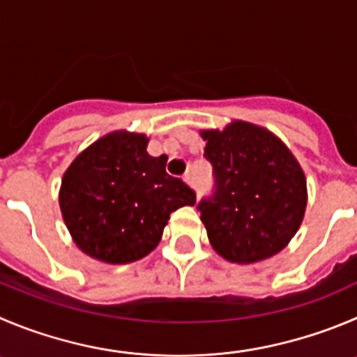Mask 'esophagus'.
<instances>
[{
    "instance_id": "esophagus-1",
    "label": "esophagus",
    "mask_w": 357,
    "mask_h": 357,
    "mask_svg": "<svg viewBox=\"0 0 357 357\" xmlns=\"http://www.w3.org/2000/svg\"><path fill=\"white\" fill-rule=\"evenodd\" d=\"M183 179H185L188 185H194V178H192V172H186V174L183 176Z\"/></svg>"
}]
</instances>
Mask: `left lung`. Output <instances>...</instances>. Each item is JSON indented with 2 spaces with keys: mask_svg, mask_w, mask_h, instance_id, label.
Here are the masks:
<instances>
[{
  "mask_svg": "<svg viewBox=\"0 0 357 357\" xmlns=\"http://www.w3.org/2000/svg\"><path fill=\"white\" fill-rule=\"evenodd\" d=\"M202 137L213 190L197 209L213 248L239 264L278 254L305 215L306 179L299 163L273 133L248 123L202 132Z\"/></svg>",
  "mask_w": 357,
  "mask_h": 357,
  "instance_id": "obj_1",
  "label": "left lung"
}]
</instances>
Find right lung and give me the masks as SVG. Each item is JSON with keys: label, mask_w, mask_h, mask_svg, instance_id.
<instances>
[{"label": "right lung", "mask_w": 357, "mask_h": 357, "mask_svg": "<svg viewBox=\"0 0 357 357\" xmlns=\"http://www.w3.org/2000/svg\"><path fill=\"white\" fill-rule=\"evenodd\" d=\"M148 139L111 133L82 151L61 181L63 218L84 254L111 264L148 255L169 216L195 204V192L167 174V156H149Z\"/></svg>", "instance_id": "obj_1"}]
</instances>
